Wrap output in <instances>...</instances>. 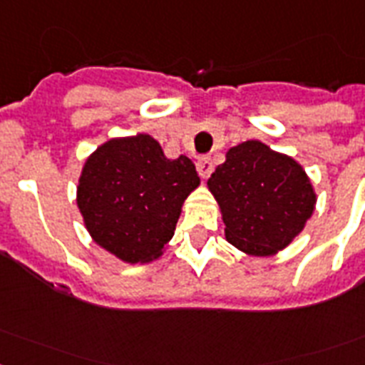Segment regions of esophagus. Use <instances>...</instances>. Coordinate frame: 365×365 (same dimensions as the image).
Segmentation results:
<instances>
[{"label":"esophagus","instance_id":"esophagus-1","mask_svg":"<svg viewBox=\"0 0 365 365\" xmlns=\"http://www.w3.org/2000/svg\"><path fill=\"white\" fill-rule=\"evenodd\" d=\"M197 170H199L200 178H202V180H206V178L212 174V170H214V163H212L208 157H205V159H199L197 160Z\"/></svg>","mask_w":365,"mask_h":365}]
</instances>
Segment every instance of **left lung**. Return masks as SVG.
Listing matches in <instances>:
<instances>
[{
    "instance_id": "left-lung-1",
    "label": "left lung",
    "mask_w": 365,
    "mask_h": 365,
    "mask_svg": "<svg viewBox=\"0 0 365 365\" xmlns=\"http://www.w3.org/2000/svg\"><path fill=\"white\" fill-rule=\"evenodd\" d=\"M206 183L222 212L227 242L254 257L288 248L317 206L305 168L259 140L229 149Z\"/></svg>"
}]
</instances>
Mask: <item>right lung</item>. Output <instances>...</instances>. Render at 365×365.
Returning <instances> with one entry per match:
<instances>
[{
	"label": "right lung",
	"instance_id": "1",
	"mask_svg": "<svg viewBox=\"0 0 365 365\" xmlns=\"http://www.w3.org/2000/svg\"><path fill=\"white\" fill-rule=\"evenodd\" d=\"M199 185L193 160L168 159L153 136L136 134L111 138L88 155L76 200L91 239L134 265L163 255Z\"/></svg>",
	"mask_w": 365,
	"mask_h": 365
}]
</instances>
